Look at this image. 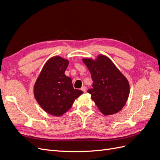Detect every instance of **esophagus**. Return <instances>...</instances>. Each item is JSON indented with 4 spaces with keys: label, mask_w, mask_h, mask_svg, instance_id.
Here are the masks:
<instances>
[{
    "label": "esophagus",
    "mask_w": 160,
    "mask_h": 160,
    "mask_svg": "<svg viewBox=\"0 0 160 160\" xmlns=\"http://www.w3.org/2000/svg\"><path fill=\"white\" fill-rule=\"evenodd\" d=\"M81 89L82 91H83L84 92V93H85V92H86V91H87V88H86L85 86H83V87H82Z\"/></svg>",
    "instance_id": "34e87169"
}]
</instances>
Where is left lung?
<instances>
[{
  "mask_svg": "<svg viewBox=\"0 0 160 160\" xmlns=\"http://www.w3.org/2000/svg\"><path fill=\"white\" fill-rule=\"evenodd\" d=\"M93 79V89H88L91 98L104 115L118 113L129 95L128 79L107 56L99 55L95 60L84 58Z\"/></svg>",
  "mask_w": 160,
  "mask_h": 160,
  "instance_id": "8db88e82",
  "label": "left lung"
}]
</instances>
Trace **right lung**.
Wrapping results in <instances>:
<instances>
[{"instance_id":"add662e5","label":"right lung","mask_w":160,"mask_h":160,"mask_svg":"<svg viewBox=\"0 0 160 160\" xmlns=\"http://www.w3.org/2000/svg\"><path fill=\"white\" fill-rule=\"evenodd\" d=\"M69 61L60 56L48 60L34 85V96L45 112L60 117L83 93L75 89L70 77L65 75Z\"/></svg>"}]
</instances>
